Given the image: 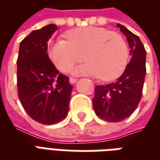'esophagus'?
Masks as SVG:
<instances>
[{
    "label": "esophagus",
    "instance_id": "esophagus-1",
    "mask_svg": "<svg viewBox=\"0 0 160 160\" xmlns=\"http://www.w3.org/2000/svg\"><path fill=\"white\" fill-rule=\"evenodd\" d=\"M77 79H74V78H72V77H70L69 78V82L70 84H74L77 82Z\"/></svg>",
    "mask_w": 160,
    "mask_h": 160
}]
</instances>
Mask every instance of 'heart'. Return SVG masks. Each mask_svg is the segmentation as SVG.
<instances>
[{
  "label": "heart",
  "instance_id": "b5f03b06",
  "mask_svg": "<svg viewBox=\"0 0 160 160\" xmlns=\"http://www.w3.org/2000/svg\"><path fill=\"white\" fill-rule=\"evenodd\" d=\"M66 40L57 39L49 46V56L62 72L82 62L86 64L73 70L75 74L101 77L104 81L118 79L129 61V49L123 37L98 26H84L68 32Z\"/></svg>",
  "mask_w": 160,
  "mask_h": 160
}]
</instances>
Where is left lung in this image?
<instances>
[{"label":"left lung","instance_id":"obj_1","mask_svg":"<svg viewBox=\"0 0 160 160\" xmlns=\"http://www.w3.org/2000/svg\"><path fill=\"white\" fill-rule=\"evenodd\" d=\"M130 48L131 60L126 69L115 82L95 87L92 104L101 119L118 122L128 118L140 103L146 76L147 51L140 38L125 26L117 25Z\"/></svg>","mask_w":160,"mask_h":160}]
</instances>
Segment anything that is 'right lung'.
I'll return each instance as SVG.
<instances>
[{
	"label": "right lung",
	"instance_id": "right-lung-1",
	"mask_svg": "<svg viewBox=\"0 0 160 160\" xmlns=\"http://www.w3.org/2000/svg\"><path fill=\"white\" fill-rule=\"evenodd\" d=\"M58 27L49 24L35 30L19 44L17 86L20 103L30 118L46 125L58 123L68 113L73 87L48 56L47 42Z\"/></svg>",
	"mask_w": 160,
	"mask_h": 160
}]
</instances>
